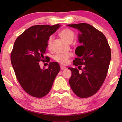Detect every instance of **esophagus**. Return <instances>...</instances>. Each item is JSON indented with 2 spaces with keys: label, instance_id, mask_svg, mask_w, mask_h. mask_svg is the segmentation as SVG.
<instances>
[{
  "label": "esophagus",
  "instance_id": "esophagus-1",
  "mask_svg": "<svg viewBox=\"0 0 122 122\" xmlns=\"http://www.w3.org/2000/svg\"><path fill=\"white\" fill-rule=\"evenodd\" d=\"M61 70H65V69H66V67H65V66H61Z\"/></svg>",
  "mask_w": 122,
  "mask_h": 122
}]
</instances>
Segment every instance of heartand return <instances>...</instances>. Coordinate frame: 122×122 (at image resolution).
Masks as SVG:
<instances>
[{
    "label": "heart",
    "instance_id": "obj_1",
    "mask_svg": "<svg viewBox=\"0 0 122 122\" xmlns=\"http://www.w3.org/2000/svg\"><path fill=\"white\" fill-rule=\"evenodd\" d=\"M59 36L63 40L68 43H71L74 38V34L71 30L69 29H64L61 30L59 33ZM53 39L52 36H50L48 38L47 42V46L50 48L51 46V43ZM71 54H56L54 56V59L57 62L62 64H66L68 63V59L71 56Z\"/></svg>",
    "mask_w": 122,
    "mask_h": 122
}]
</instances>
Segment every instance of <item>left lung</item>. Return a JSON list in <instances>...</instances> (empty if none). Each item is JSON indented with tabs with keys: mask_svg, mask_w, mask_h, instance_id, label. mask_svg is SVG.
<instances>
[{
	"mask_svg": "<svg viewBox=\"0 0 122 122\" xmlns=\"http://www.w3.org/2000/svg\"><path fill=\"white\" fill-rule=\"evenodd\" d=\"M67 25L81 31L78 40L81 44L76 48L78 56L73 64L82 71L68 68L71 71L69 83L78 97H89L99 91L105 81L111 59V48L104 35L91 25L79 23Z\"/></svg>",
	"mask_w": 122,
	"mask_h": 122,
	"instance_id": "1",
	"label": "left lung"
}]
</instances>
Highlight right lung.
<instances>
[{
    "instance_id": "add662e5",
    "label": "right lung",
    "mask_w": 122,
    "mask_h": 122,
    "mask_svg": "<svg viewBox=\"0 0 122 122\" xmlns=\"http://www.w3.org/2000/svg\"><path fill=\"white\" fill-rule=\"evenodd\" d=\"M54 25H36L20 35L15 41L10 59L16 77L23 89L36 98L46 96L52 87L61 70L57 62H50L47 69H41L39 61H49L44 56L48 38L59 28Z\"/></svg>"
}]
</instances>
